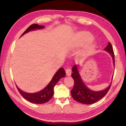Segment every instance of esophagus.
Segmentation results:
<instances>
[{
  "label": "esophagus",
  "mask_w": 126,
  "mask_h": 126,
  "mask_svg": "<svg viewBox=\"0 0 126 126\" xmlns=\"http://www.w3.org/2000/svg\"><path fill=\"white\" fill-rule=\"evenodd\" d=\"M71 73H72L71 69H70V68H67L66 69V76H69L71 75Z\"/></svg>",
  "instance_id": "1"
}]
</instances>
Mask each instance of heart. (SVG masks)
I'll use <instances>...</instances> for the list:
<instances>
[{
  "mask_svg": "<svg viewBox=\"0 0 126 126\" xmlns=\"http://www.w3.org/2000/svg\"><path fill=\"white\" fill-rule=\"evenodd\" d=\"M79 38H80V45H84L91 42L94 39L93 36L90 33L88 32H83L79 34ZM95 47V45L91 44L88 47V51H91L93 50Z\"/></svg>",
  "mask_w": 126,
  "mask_h": 126,
  "instance_id": "heart-1",
  "label": "heart"
}]
</instances>
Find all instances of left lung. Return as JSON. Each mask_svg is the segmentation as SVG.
I'll use <instances>...</instances> for the list:
<instances>
[{
	"label": "left lung",
	"instance_id": "1",
	"mask_svg": "<svg viewBox=\"0 0 126 126\" xmlns=\"http://www.w3.org/2000/svg\"><path fill=\"white\" fill-rule=\"evenodd\" d=\"M111 54L113 60V65H115V56L113 48L110 42L104 49ZM73 73L72 77L74 80V87L71 90V94L72 97L78 102L85 104H91L99 101L107 94L108 91L111 87V82L110 85L104 90L100 91H94L89 89L82 80L79 74L78 69L76 65H74L72 69ZM113 78V77H112Z\"/></svg>",
	"mask_w": 126,
	"mask_h": 126
}]
</instances>
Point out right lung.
Segmentation results:
<instances>
[{"label":"right lung","mask_w":126,"mask_h":126,"mask_svg":"<svg viewBox=\"0 0 126 126\" xmlns=\"http://www.w3.org/2000/svg\"><path fill=\"white\" fill-rule=\"evenodd\" d=\"M44 26H41L38 25V24H32L25 30V32L22 34V35L27 33V32H30V31L35 30H37V29H44ZM65 74H66V73H65L64 69L62 68H60L58 71L55 73V75L49 84L42 91L36 93L29 94V93L25 92L20 90L17 87V85L16 88L20 94L22 96V97L25 98L27 100H28L31 103H35V104H44V103L47 102L49 100L51 99V97L53 96V94H54V86L56 85V84L60 80V79L65 76Z\"/></svg>","instance_id":"obj_1"}]
</instances>
